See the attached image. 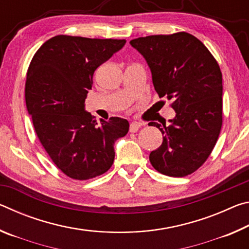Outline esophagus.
Listing matches in <instances>:
<instances>
[{"label": "esophagus", "mask_w": 249, "mask_h": 249, "mask_svg": "<svg viewBox=\"0 0 249 249\" xmlns=\"http://www.w3.org/2000/svg\"><path fill=\"white\" fill-rule=\"evenodd\" d=\"M140 128H141V124L137 123V122H133V123L129 125V132L130 133H136Z\"/></svg>", "instance_id": "1"}]
</instances>
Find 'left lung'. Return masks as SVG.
Listing matches in <instances>:
<instances>
[{"label": "left lung", "instance_id": "8db88e82", "mask_svg": "<svg viewBox=\"0 0 249 249\" xmlns=\"http://www.w3.org/2000/svg\"><path fill=\"white\" fill-rule=\"evenodd\" d=\"M129 44L148 64L159 98L172 100L170 125L150 122L162 133L161 146L149 155L160 174L185 177L203 165L222 127V72L215 58L191 34L151 35Z\"/></svg>", "mask_w": 249, "mask_h": 249}]
</instances>
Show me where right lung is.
Instances as JSON below:
<instances>
[{
  "mask_svg": "<svg viewBox=\"0 0 249 249\" xmlns=\"http://www.w3.org/2000/svg\"><path fill=\"white\" fill-rule=\"evenodd\" d=\"M125 39L58 35L41 45L31 61L25 101L37 137L54 165L69 178L88 180L113 165L114 142L128 132L121 117L96 120L84 109L93 73Z\"/></svg>",
  "mask_w": 249,
  "mask_h": 249,
  "instance_id": "right-lung-1",
  "label": "right lung"
}]
</instances>
